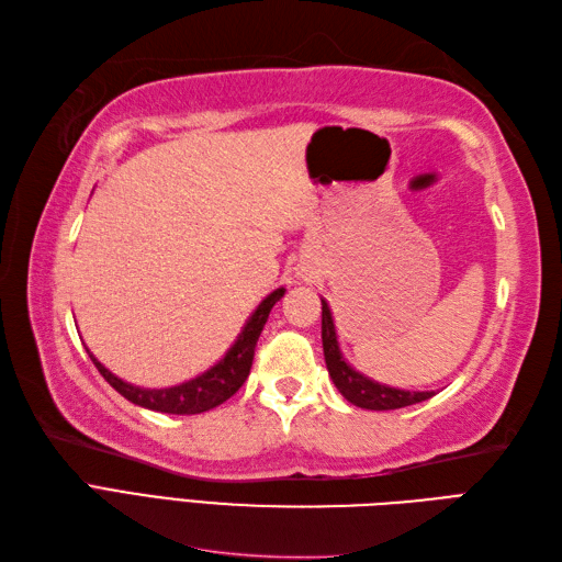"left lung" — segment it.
Wrapping results in <instances>:
<instances>
[{
  "instance_id": "obj_1",
  "label": "left lung",
  "mask_w": 562,
  "mask_h": 562,
  "mask_svg": "<svg viewBox=\"0 0 562 562\" xmlns=\"http://www.w3.org/2000/svg\"><path fill=\"white\" fill-rule=\"evenodd\" d=\"M322 346H324V360L328 376L334 379L336 389L340 395L352 405L364 409H398L415 405L422 401H429L434 391H403L391 389L386 384H379L369 376L355 372V369L346 362L344 352L338 348L336 326L331 319V310H328L326 300H322Z\"/></svg>"
}]
</instances>
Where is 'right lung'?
I'll return each instance as SVG.
<instances>
[{
    "mask_svg": "<svg viewBox=\"0 0 562 562\" xmlns=\"http://www.w3.org/2000/svg\"><path fill=\"white\" fill-rule=\"evenodd\" d=\"M283 293L285 289H277L257 305V310L250 314V319L245 322L243 331L238 334L236 344L228 348V352L212 369L171 389H140V386L126 384V381L109 372L102 362L94 360V355L90 350L88 355L94 362V367H98V372L109 381V386L116 389L123 398L135 405L155 409V413H169V415L207 413V409L228 401L231 395L245 384V379H248L250 367H252L257 338L262 334L271 307L279 303Z\"/></svg>",
    "mask_w": 562,
    "mask_h": 562,
    "instance_id": "obj_1",
    "label": "right lung"
}]
</instances>
